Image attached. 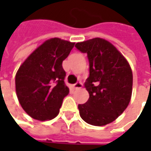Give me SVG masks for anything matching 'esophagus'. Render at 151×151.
<instances>
[{
  "mask_svg": "<svg viewBox=\"0 0 151 151\" xmlns=\"http://www.w3.org/2000/svg\"><path fill=\"white\" fill-rule=\"evenodd\" d=\"M73 87L76 90V89H80V88H81L82 87V84L81 83V82H76V84L73 85Z\"/></svg>",
  "mask_w": 151,
  "mask_h": 151,
  "instance_id": "1",
  "label": "esophagus"
}]
</instances>
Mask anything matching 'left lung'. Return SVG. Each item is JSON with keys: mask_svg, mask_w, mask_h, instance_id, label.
I'll list each match as a JSON object with an SVG mask.
<instances>
[{"mask_svg": "<svg viewBox=\"0 0 151 151\" xmlns=\"http://www.w3.org/2000/svg\"><path fill=\"white\" fill-rule=\"evenodd\" d=\"M89 60V77L85 87L89 99L79 104L80 116L87 124L103 126L124 113L130 101L133 74L124 57L108 41L95 38L77 43Z\"/></svg>", "mask_w": 151, "mask_h": 151, "instance_id": "left-lung-1", "label": "left lung"}]
</instances>
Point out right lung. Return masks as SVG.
Returning <instances> with one entry per match:
<instances>
[{"label":"right lung","instance_id":"right-lung-1","mask_svg":"<svg viewBox=\"0 0 151 151\" xmlns=\"http://www.w3.org/2000/svg\"><path fill=\"white\" fill-rule=\"evenodd\" d=\"M75 43L50 38L34 50L18 69L15 83L18 101L32 119L45 121L60 113L63 99L69 94L62 62Z\"/></svg>","mask_w":151,"mask_h":151}]
</instances>
